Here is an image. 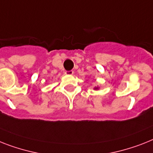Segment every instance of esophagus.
<instances>
[{"instance_id": "34e87169", "label": "esophagus", "mask_w": 153, "mask_h": 153, "mask_svg": "<svg viewBox=\"0 0 153 153\" xmlns=\"http://www.w3.org/2000/svg\"><path fill=\"white\" fill-rule=\"evenodd\" d=\"M65 74L66 75H73L74 74V71L73 70H69V71H65Z\"/></svg>"}]
</instances>
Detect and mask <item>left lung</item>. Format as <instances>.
I'll return each instance as SVG.
<instances>
[{
  "label": "left lung",
  "mask_w": 153,
  "mask_h": 153,
  "mask_svg": "<svg viewBox=\"0 0 153 153\" xmlns=\"http://www.w3.org/2000/svg\"><path fill=\"white\" fill-rule=\"evenodd\" d=\"M94 89H95V90H97V89H98V88H94Z\"/></svg>",
  "instance_id": "left-lung-1"
}]
</instances>
